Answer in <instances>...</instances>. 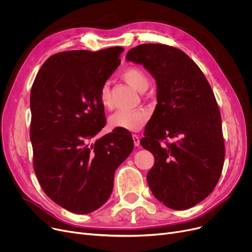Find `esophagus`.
<instances>
[{
    "label": "esophagus",
    "instance_id": "1",
    "mask_svg": "<svg viewBox=\"0 0 252 252\" xmlns=\"http://www.w3.org/2000/svg\"><path fill=\"white\" fill-rule=\"evenodd\" d=\"M133 140H134V145H135V146H139V145H140V139H139V136H137V135H133Z\"/></svg>",
    "mask_w": 252,
    "mask_h": 252
}]
</instances>
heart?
Masks as SVG:
<instances>
[{"label":"heart","mask_w":252,"mask_h":252,"mask_svg":"<svg viewBox=\"0 0 252 252\" xmlns=\"http://www.w3.org/2000/svg\"><path fill=\"white\" fill-rule=\"evenodd\" d=\"M122 77L138 92H145L149 87V77L147 73L137 66H130L126 68ZM99 100L103 107L109 108L111 105L110 89L107 84L102 86L99 93ZM149 114L145 109H123L116 111L109 118V125L112 128H123L129 131L140 130L148 121Z\"/></svg>","instance_id":"obj_1"}]
</instances>
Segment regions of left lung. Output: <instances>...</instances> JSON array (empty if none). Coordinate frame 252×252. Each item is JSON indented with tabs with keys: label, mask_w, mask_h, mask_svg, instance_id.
Listing matches in <instances>:
<instances>
[{
	"label": "left lung",
	"mask_w": 252,
	"mask_h": 252,
	"mask_svg": "<svg viewBox=\"0 0 252 252\" xmlns=\"http://www.w3.org/2000/svg\"><path fill=\"white\" fill-rule=\"evenodd\" d=\"M126 59L143 65L156 81L157 105L141 140L154 155L147 174L150 190L171 209L193 207L213 192L223 165L221 118L214 92L180 49L143 44L130 49ZM168 137L176 140L161 144Z\"/></svg>",
	"instance_id": "obj_1"
}]
</instances>
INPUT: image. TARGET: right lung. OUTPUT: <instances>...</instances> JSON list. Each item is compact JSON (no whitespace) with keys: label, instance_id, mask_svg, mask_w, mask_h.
<instances>
[{"label":"right lung","instance_id":"add662e5","mask_svg":"<svg viewBox=\"0 0 252 252\" xmlns=\"http://www.w3.org/2000/svg\"><path fill=\"white\" fill-rule=\"evenodd\" d=\"M124 51L58 53L42 65L32 88L34 173L50 199L74 214H90L108 200L115 170L134 149L123 128L91 143L106 125L100 89Z\"/></svg>","mask_w":252,"mask_h":252}]
</instances>
